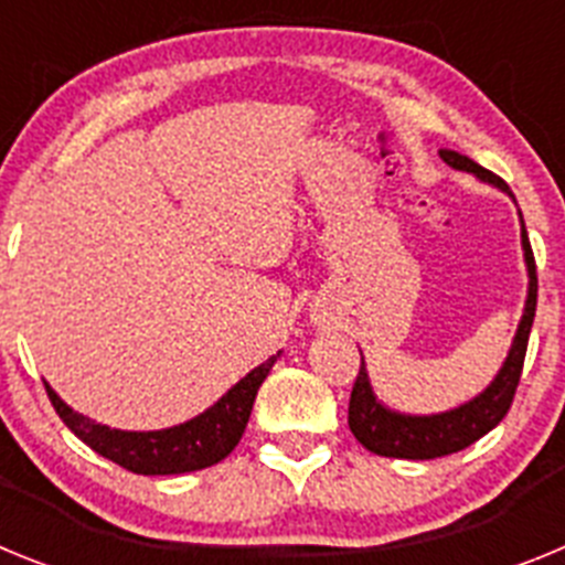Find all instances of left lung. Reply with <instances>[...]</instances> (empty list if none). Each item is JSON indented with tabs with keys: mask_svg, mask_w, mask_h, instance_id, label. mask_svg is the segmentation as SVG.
Instances as JSON below:
<instances>
[{
	"mask_svg": "<svg viewBox=\"0 0 565 565\" xmlns=\"http://www.w3.org/2000/svg\"><path fill=\"white\" fill-rule=\"evenodd\" d=\"M441 161L447 167L458 169V172L476 174L481 183L501 189L515 201V194L507 183L492 174L489 169L478 167L472 158L456 152V149H438ZM521 214V212H518ZM521 248H523V263H526L529 274V288H526V302H523V317L518 322V331L509 344V353L503 359L501 371L495 379L483 387L478 396L469 402L458 404L452 411L430 413V416H413V413L393 411L373 391L367 367H359L356 384L351 393V407H348V424L356 441L362 444L364 450L376 452L384 458H411V461H430V458L452 456V452L463 450L469 444H476L478 438L487 436L492 427L503 422L507 416L515 387L521 382L523 371V356H526L529 331L535 322V306H537V274H535V257H532V246H529L526 226L521 217Z\"/></svg>",
	"mask_w": 565,
	"mask_h": 565,
	"instance_id": "obj_1",
	"label": "left lung"
}]
</instances>
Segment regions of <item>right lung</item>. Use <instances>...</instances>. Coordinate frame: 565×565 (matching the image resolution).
<instances>
[{"instance_id":"right-lung-1","label":"right lung","mask_w":565,"mask_h":565,"mask_svg":"<svg viewBox=\"0 0 565 565\" xmlns=\"http://www.w3.org/2000/svg\"><path fill=\"white\" fill-rule=\"evenodd\" d=\"M277 356L257 364L201 416L174 424L167 430H115L73 411L47 382L44 387L58 418L98 456L138 476H181V472H194V469H206L223 461L237 447L246 433L259 384L266 382Z\"/></svg>"}]
</instances>
